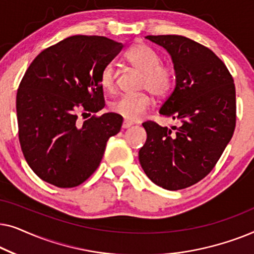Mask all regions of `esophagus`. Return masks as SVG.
Returning a JSON list of instances; mask_svg holds the SVG:
<instances>
[{"label": "esophagus", "mask_w": 254, "mask_h": 254, "mask_svg": "<svg viewBox=\"0 0 254 254\" xmlns=\"http://www.w3.org/2000/svg\"><path fill=\"white\" fill-rule=\"evenodd\" d=\"M131 126H133V123H130V121H128V120H125L123 123V128H125V129H126V128H129Z\"/></svg>", "instance_id": "esophagus-1"}]
</instances>
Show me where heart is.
<instances>
[{
  "instance_id": "b5f03b06",
  "label": "heart",
  "mask_w": 254,
  "mask_h": 254,
  "mask_svg": "<svg viewBox=\"0 0 254 254\" xmlns=\"http://www.w3.org/2000/svg\"><path fill=\"white\" fill-rule=\"evenodd\" d=\"M126 60L143 74L141 88L149 90L152 95L165 97L175 84V72L169 64H161V57L147 44H135L125 54ZM100 85L106 91L113 92L117 86V72L113 64L103 67L99 76ZM152 99L148 91L137 95H124L111 104L113 113L128 121L140 120L151 107Z\"/></svg>"
}]
</instances>
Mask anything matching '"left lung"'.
Here are the masks:
<instances>
[{
    "label": "left lung",
    "instance_id": "left-lung-1",
    "mask_svg": "<svg viewBox=\"0 0 254 254\" xmlns=\"http://www.w3.org/2000/svg\"><path fill=\"white\" fill-rule=\"evenodd\" d=\"M171 55L176 86L159 113L178 127L142 124L147 141L138 151L148 178L169 190L186 189L216 165L236 127V89L223 61L203 45L183 36H147Z\"/></svg>",
    "mask_w": 254,
    "mask_h": 254
}]
</instances>
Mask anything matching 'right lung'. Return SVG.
I'll use <instances>...</instances> for the list:
<instances>
[{
  "label": "right lung",
  "mask_w": 254,
  "mask_h": 254,
  "mask_svg": "<svg viewBox=\"0 0 254 254\" xmlns=\"http://www.w3.org/2000/svg\"><path fill=\"white\" fill-rule=\"evenodd\" d=\"M121 50L109 38L72 36L31 62L17 91L18 136L27 164L44 182L60 189L81 185L120 131L124 119L116 113L77 119L79 112L105 106L100 71Z\"/></svg>",
  "instance_id": "right-lung-1"
}]
</instances>
